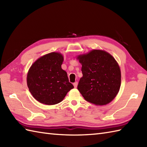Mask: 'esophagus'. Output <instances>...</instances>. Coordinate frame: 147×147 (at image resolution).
<instances>
[{
  "mask_svg": "<svg viewBox=\"0 0 147 147\" xmlns=\"http://www.w3.org/2000/svg\"><path fill=\"white\" fill-rule=\"evenodd\" d=\"M73 85H74V88H76L77 86H78V82H75V83H74Z\"/></svg>",
  "mask_w": 147,
  "mask_h": 147,
  "instance_id": "34e87169",
  "label": "esophagus"
}]
</instances>
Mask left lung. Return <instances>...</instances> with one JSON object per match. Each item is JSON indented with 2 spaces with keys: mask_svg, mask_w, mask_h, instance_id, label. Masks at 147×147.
<instances>
[{
  "mask_svg": "<svg viewBox=\"0 0 147 147\" xmlns=\"http://www.w3.org/2000/svg\"><path fill=\"white\" fill-rule=\"evenodd\" d=\"M83 76L78 90L86 101L105 105L115 98L121 83L120 67L114 57L103 50L93 49L76 57Z\"/></svg>",
  "mask_w": 147,
  "mask_h": 147,
  "instance_id": "obj_1",
  "label": "left lung"
}]
</instances>
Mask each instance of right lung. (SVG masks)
<instances>
[{
    "mask_svg": "<svg viewBox=\"0 0 147 147\" xmlns=\"http://www.w3.org/2000/svg\"><path fill=\"white\" fill-rule=\"evenodd\" d=\"M63 61L61 53L53 52L39 57L31 65L27 85L37 101L45 105L57 104L74 88L69 82L66 71L61 67Z\"/></svg>",
    "mask_w": 147,
    "mask_h": 147,
    "instance_id": "obj_1",
    "label": "right lung"
}]
</instances>
